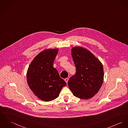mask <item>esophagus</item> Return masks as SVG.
<instances>
[{"instance_id":"34e87169","label":"esophagus","mask_w":128,"mask_h":128,"mask_svg":"<svg viewBox=\"0 0 128 128\" xmlns=\"http://www.w3.org/2000/svg\"><path fill=\"white\" fill-rule=\"evenodd\" d=\"M68 80H69L68 78H66L64 79V80L66 81V84H68Z\"/></svg>"}]
</instances>
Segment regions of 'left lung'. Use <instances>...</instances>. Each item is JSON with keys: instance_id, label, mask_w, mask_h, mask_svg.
<instances>
[{"instance_id": "obj_1", "label": "left lung", "mask_w": 128, "mask_h": 128, "mask_svg": "<svg viewBox=\"0 0 128 128\" xmlns=\"http://www.w3.org/2000/svg\"><path fill=\"white\" fill-rule=\"evenodd\" d=\"M71 54L76 72L68 80L69 88L77 98H90L99 91L103 82L102 64L90 51L81 46L73 47Z\"/></svg>"}]
</instances>
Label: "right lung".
I'll list each match as a JSON object with an SVG mask.
<instances>
[{
  "label": "right lung",
  "mask_w": 128,
  "mask_h": 128,
  "mask_svg": "<svg viewBox=\"0 0 128 128\" xmlns=\"http://www.w3.org/2000/svg\"><path fill=\"white\" fill-rule=\"evenodd\" d=\"M58 51L54 48L41 51L32 60L27 71L28 86L37 98L44 102L58 98L62 87L66 85L53 67Z\"/></svg>",
  "instance_id": "right-lung-1"
}]
</instances>
